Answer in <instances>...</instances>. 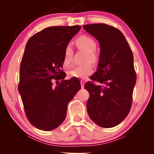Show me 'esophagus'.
<instances>
[{"instance_id": "1", "label": "esophagus", "mask_w": 154, "mask_h": 154, "mask_svg": "<svg viewBox=\"0 0 154 154\" xmlns=\"http://www.w3.org/2000/svg\"><path fill=\"white\" fill-rule=\"evenodd\" d=\"M81 88H83L84 85H85V81H81Z\"/></svg>"}]
</instances>
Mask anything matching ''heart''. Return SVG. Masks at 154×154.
<instances>
[{
	"label": "heart",
	"instance_id": "obj_1",
	"mask_svg": "<svg viewBox=\"0 0 154 154\" xmlns=\"http://www.w3.org/2000/svg\"><path fill=\"white\" fill-rule=\"evenodd\" d=\"M75 43L80 49L84 50L88 53L86 59L87 62H97V56L94 53L97 48V43L94 39L88 35H81L78 38ZM73 50L70 44L65 47L64 54H63V63L65 66H69L72 62ZM94 71V68L90 62H87L84 64L78 65L73 66L68 71V74L70 77L77 79H85L91 75Z\"/></svg>",
	"mask_w": 154,
	"mask_h": 154
}]
</instances>
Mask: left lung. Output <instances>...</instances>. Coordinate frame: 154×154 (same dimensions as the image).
Returning a JSON list of instances; mask_svg holds the SVG:
<instances>
[{"label": "left lung", "mask_w": 154, "mask_h": 154, "mask_svg": "<svg viewBox=\"0 0 154 154\" xmlns=\"http://www.w3.org/2000/svg\"><path fill=\"white\" fill-rule=\"evenodd\" d=\"M100 45L97 71L84 88L89 92L87 111L90 119L102 128L119 125L129 113L137 75L133 54L121 31L105 24L84 25Z\"/></svg>", "instance_id": "8db88e82"}]
</instances>
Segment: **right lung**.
<instances>
[{"instance_id":"right-lung-1","label":"right lung","mask_w":154,"mask_h":154,"mask_svg":"<svg viewBox=\"0 0 154 154\" xmlns=\"http://www.w3.org/2000/svg\"><path fill=\"white\" fill-rule=\"evenodd\" d=\"M81 26H50L32 35L20 69L18 90L27 119L38 129L50 131L64 121L67 106L81 89L77 78L64 80L65 47ZM62 82L58 84V80ZM57 85L54 86L53 82Z\"/></svg>"}]
</instances>
